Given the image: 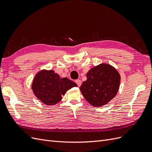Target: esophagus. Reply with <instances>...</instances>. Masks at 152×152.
Masks as SVG:
<instances>
[{"instance_id": "obj_1", "label": "esophagus", "mask_w": 152, "mask_h": 152, "mask_svg": "<svg viewBox=\"0 0 152 152\" xmlns=\"http://www.w3.org/2000/svg\"><path fill=\"white\" fill-rule=\"evenodd\" d=\"M75 83L77 84V85L78 86H80L81 85V81L80 80H77L75 81Z\"/></svg>"}]
</instances>
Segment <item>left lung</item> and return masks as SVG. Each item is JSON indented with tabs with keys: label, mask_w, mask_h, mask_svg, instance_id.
Masks as SVG:
<instances>
[{
	"label": "left lung",
	"mask_w": 152,
	"mask_h": 152,
	"mask_svg": "<svg viewBox=\"0 0 152 152\" xmlns=\"http://www.w3.org/2000/svg\"><path fill=\"white\" fill-rule=\"evenodd\" d=\"M86 77L80 90L85 99L93 106L107 104L118 91L120 75L115 68L109 64H101L92 68L88 72Z\"/></svg>",
	"instance_id": "obj_1"
}]
</instances>
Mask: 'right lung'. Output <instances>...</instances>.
<instances>
[{
	"mask_svg": "<svg viewBox=\"0 0 152 152\" xmlns=\"http://www.w3.org/2000/svg\"><path fill=\"white\" fill-rule=\"evenodd\" d=\"M77 86L67 77L60 78L53 71H42L35 76L32 84L34 94L45 105H55L67 90Z\"/></svg>",
	"mask_w": 152,
	"mask_h": 152,
	"instance_id": "add662e5",
	"label": "right lung"
}]
</instances>
